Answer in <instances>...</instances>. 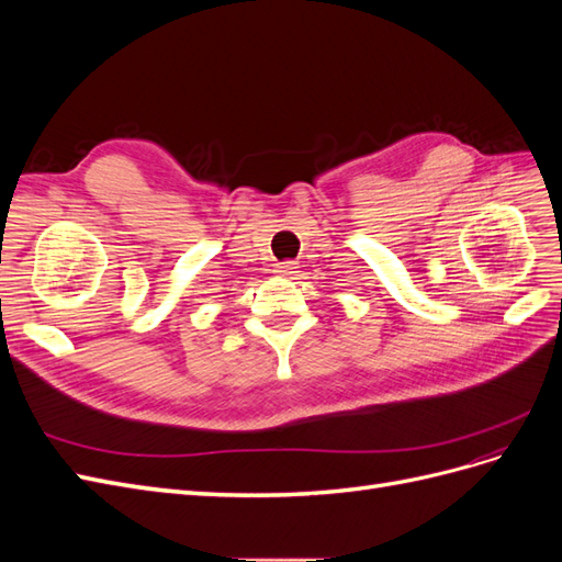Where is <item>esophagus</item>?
I'll list each match as a JSON object with an SVG mask.
<instances>
[{
	"label": "esophagus",
	"mask_w": 562,
	"mask_h": 562,
	"mask_svg": "<svg viewBox=\"0 0 562 562\" xmlns=\"http://www.w3.org/2000/svg\"><path fill=\"white\" fill-rule=\"evenodd\" d=\"M293 269H295V267H293L291 262H283V265L277 267V274H279V277H291Z\"/></svg>",
	"instance_id": "obj_1"
}]
</instances>
